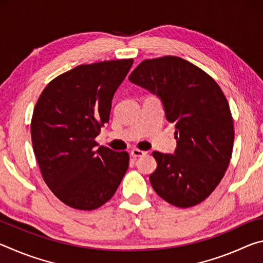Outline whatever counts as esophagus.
Masks as SVG:
<instances>
[{"instance_id": "1", "label": "esophagus", "mask_w": 263, "mask_h": 263, "mask_svg": "<svg viewBox=\"0 0 263 263\" xmlns=\"http://www.w3.org/2000/svg\"><path fill=\"white\" fill-rule=\"evenodd\" d=\"M146 152H144V151H140V149H132L131 151V157L132 158H139V157H142V155H145Z\"/></svg>"}]
</instances>
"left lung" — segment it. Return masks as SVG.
I'll return each mask as SVG.
<instances>
[{"instance_id":"obj_1","label":"left lung","mask_w":263,"mask_h":263,"mask_svg":"<svg viewBox=\"0 0 263 263\" xmlns=\"http://www.w3.org/2000/svg\"><path fill=\"white\" fill-rule=\"evenodd\" d=\"M128 80L157 94L175 125V153H152L158 163L149 175L154 191L177 208L205 201L232 157L233 118L224 92L203 69L174 55L141 61Z\"/></svg>"}]
</instances>
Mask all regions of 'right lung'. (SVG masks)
I'll return each instance as SVG.
<instances>
[{
    "label": "right lung",
    "mask_w": 263,
    "mask_h": 263,
    "mask_svg": "<svg viewBox=\"0 0 263 263\" xmlns=\"http://www.w3.org/2000/svg\"><path fill=\"white\" fill-rule=\"evenodd\" d=\"M133 59L80 65L53 79L39 96L31 139L43 180L57 198L95 210L112 197L128 168L127 152L96 147L111 101Z\"/></svg>",
    "instance_id": "add662e5"
}]
</instances>
